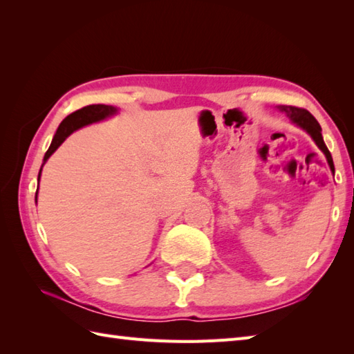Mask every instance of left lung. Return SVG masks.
<instances>
[{
	"label": "left lung",
	"mask_w": 354,
	"mask_h": 354,
	"mask_svg": "<svg viewBox=\"0 0 354 354\" xmlns=\"http://www.w3.org/2000/svg\"><path fill=\"white\" fill-rule=\"evenodd\" d=\"M278 111L288 115V118L290 120L293 124L298 126V127H301L303 131H306L307 133L310 135L312 140L315 141V145H317L319 147L321 152L326 155L330 170L335 171L333 158H332V155H330V152H328V149H327L326 142H324V138H322L321 126L317 122V118H315L309 111L301 109V108H295V106H284V104H281V106H278Z\"/></svg>",
	"instance_id": "1"
}]
</instances>
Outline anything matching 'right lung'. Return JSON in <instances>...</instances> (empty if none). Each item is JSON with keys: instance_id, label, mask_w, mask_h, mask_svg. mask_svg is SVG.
<instances>
[{"instance_id": "obj_1", "label": "right lung", "mask_w": 354, "mask_h": 354, "mask_svg": "<svg viewBox=\"0 0 354 354\" xmlns=\"http://www.w3.org/2000/svg\"><path fill=\"white\" fill-rule=\"evenodd\" d=\"M118 114V108L115 106H109V104H89V106L82 108L76 112H73L66 118L62 120V123L59 124L57 131L55 133V137L51 140V145L48 147L47 152H45L44 156V162L41 165V170H39V175H37V181L41 179V171L44 164L48 161V158L56 152L57 147L62 145V142L70 137V135L80 129V127L88 126V124H93L97 122H102V120H106L112 115H117ZM36 202H37V190H36Z\"/></svg>"}]
</instances>
